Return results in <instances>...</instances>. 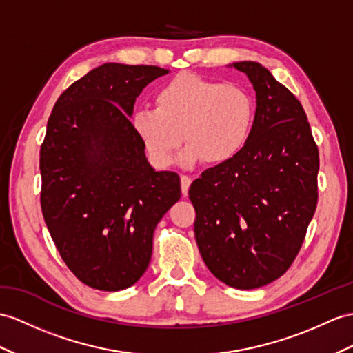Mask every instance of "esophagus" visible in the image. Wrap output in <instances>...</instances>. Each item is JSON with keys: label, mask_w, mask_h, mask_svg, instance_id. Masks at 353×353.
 I'll list each match as a JSON object with an SVG mask.
<instances>
[{"label": "esophagus", "mask_w": 353, "mask_h": 353, "mask_svg": "<svg viewBox=\"0 0 353 353\" xmlns=\"http://www.w3.org/2000/svg\"><path fill=\"white\" fill-rule=\"evenodd\" d=\"M190 184H192V178L187 176V175H183L181 176V192H183L184 196H187L188 188H190Z\"/></svg>", "instance_id": "34e87169"}]
</instances>
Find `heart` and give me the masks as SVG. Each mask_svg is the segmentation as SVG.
<instances>
[{
    "label": "heart",
    "mask_w": 353,
    "mask_h": 353,
    "mask_svg": "<svg viewBox=\"0 0 353 353\" xmlns=\"http://www.w3.org/2000/svg\"><path fill=\"white\" fill-rule=\"evenodd\" d=\"M156 108L136 109L132 128L156 168L174 163L181 152L183 165L205 160L223 165L244 150L252 134L254 103L247 90L220 83L196 73H179L157 90Z\"/></svg>",
    "instance_id": "heart-1"
}]
</instances>
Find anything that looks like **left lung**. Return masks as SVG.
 Segmentation results:
<instances>
[{
  "mask_svg": "<svg viewBox=\"0 0 353 353\" xmlns=\"http://www.w3.org/2000/svg\"><path fill=\"white\" fill-rule=\"evenodd\" d=\"M256 91L244 150L194 179V236L205 265L235 289H256L288 271L317 205L319 151L299 100L254 61L234 63Z\"/></svg>",
  "mask_w": 353,
  "mask_h": 353,
  "instance_id": "left-lung-1",
  "label": "left lung"
}]
</instances>
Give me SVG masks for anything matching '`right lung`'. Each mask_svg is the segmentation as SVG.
Returning a JSON list of instances; mask_svg holds the SVG:
<instances>
[{
  "label": "right lung",
  "instance_id": "obj_1",
  "mask_svg": "<svg viewBox=\"0 0 353 353\" xmlns=\"http://www.w3.org/2000/svg\"><path fill=\"white\" fill-rule=\"evenodd\" d=\"M169 70L108 63L57 100L40 148L41 212L63 261L85 285L133 286L147 271L157 223L181 197L175 172H156L130 117Z\"/></svg>",
  "mask_w": 353,
  "mask_h": 353
}]
</instances>
